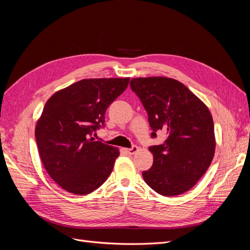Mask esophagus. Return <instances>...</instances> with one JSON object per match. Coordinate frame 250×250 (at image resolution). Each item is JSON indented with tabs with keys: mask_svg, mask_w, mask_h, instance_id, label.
Segmentation results:
<instances>
[{
	"mask_svg": "<svg viewBox=\"0 0 250 250\" xmlns=\"http://www.w3.org/2000/svg\"><path fill=\"white\" fill-rule=\"evenodd\" d=\"M139 150V148L137 147V146H132L131 148H128V149H125V151L127 153H129V154H133V153H135L137 152V151Z\"/></svg>",
	"mask_w": 250,
	"mask_h": 250,
	"instance_id": "esophagus-1",
	"label": "esophagus"
}]
</instances>
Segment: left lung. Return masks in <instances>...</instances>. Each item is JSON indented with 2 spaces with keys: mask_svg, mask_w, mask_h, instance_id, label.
Masks as SVG:
<instances>
[{
  "mask_svg": "<svg viewBox=\"0 0 250 250\" xmlns=\"http://www.w3.org/2000/svg\"><path fill=\"white\" fill-rule=\"evenodd\" d=\"M130 87L145 107L151 138L163 131L162 145L150 146L153 165L142 173L146 184L164 196L193 188L215 154L214 122L208 108L183 83L167 77L133 78Z\"/></svg>",
  "mask_w": 250,
  "mask_h": 250,
  "instance_id": "1",
  "label": "left lung"
}]
</instances>
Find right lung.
Segmentation results:
<instances>
[{"label":"right lung","mask_w":250,"mask_h":250,"mask_svg":"<svg viewBox=\"0 0 250 250\" xmlns=\"http://www.w3.org/2000/svg\"><path fill=\"white\" fill-rule=\"evenodd\" d=\"M129 78L83 79L53 95L35 127L44 169L72 194L86 195L102 186L113 169L118 148L95 141L105 111L127 88Z\"/></svg>","instance_id":"obj_1"}]
</instances>
